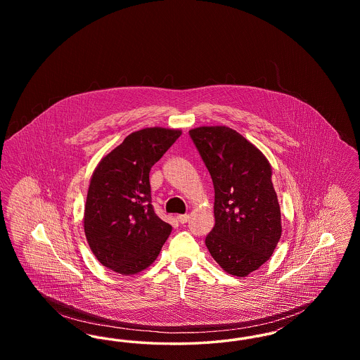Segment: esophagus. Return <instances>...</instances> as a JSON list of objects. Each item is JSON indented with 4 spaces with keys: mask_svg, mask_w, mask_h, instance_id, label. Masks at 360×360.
<instances>
[{
    "mask_svg": "<svg viewBox=\"0 0 360 360\" xmlns=\"http://www.w3.org/2000/svg\"><path fill=\"white\" fill-rule=\"evenodd\" d=\"M176 219H178L179 223L186 224L188 221V219H190V216L188 214H179V216H176Z\"/></svg>",
    "mask_w": 360,
    "mask_h": 360,
    "instance_id": "obj_1",
    "label": "esophagus"
}]
</instances>
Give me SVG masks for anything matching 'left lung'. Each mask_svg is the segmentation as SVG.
Returning <instances> with one entry per match:
<instances>
[{"label": "left lung", "instance_id": "1", "mask_svg": "<svg viewBox=\"0 0 360 360\" xmlns=\"http://www.w3.org/2000/svg\"><path fill=\"white\" fill-rule=\"evenodd\" d=\"M214 186V226L205 244L225 273L247 276L266 263L282 235L267 158L229 127L188 131Z\"/></svg>", "mask_w": 360, "mask_h": 360}]
</instances>
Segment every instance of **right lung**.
Returning <instances> with one entry per match:
<instances>
[{
  "mask_svg": "<svg viewBox=\"0 0 360 360\" xmlns=\"http://www.w3.org/2000/svg\"><path fill=\"white\" fill-rule=\"evenodd\" d=\"M181 129L144 128L105 155L90 178L84 213L86 240L106 269L121 275L150 267L172 233L155 214L150 172Z\"/></svg>",
  "mask_w": 360,
  "mask_h": 360,
  "instance_id": "right-lung-1",
  "label": "right lung"
}]
</instances>
